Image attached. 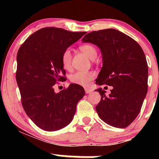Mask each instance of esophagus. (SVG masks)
<instances>
[{"instance_id":"esophagus-1","label":"esophagus","mask_w":159,"mask_h":159,"mask_svg":"<svg viewBox=\"0 0 159 159\" xmlns=\"http://www.w3.org/2000/svg\"><path fill=\"white\" fill-rule=\"evenodd\" d=\"M84 90H85V93H87V94L90 93L92 92V90H91V89H89V88H85Z\"/></svg>"}]
</instances>
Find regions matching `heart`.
Instances as JSON below:
<instances>
[{
	"mask_svg": "<svg viewBox=\"0 0 159 159\" xmlns=\"http://www.w3.org/2000/svg\"><path fill=\"white\" fill-rule=\"evenodd\" d=\"M79 50L91 60H94L97 55L96 47L91 44L81 45L79 47ZM61 63L63 69L66 70L70 71L72 69V54L69 49L65 50L62 54ZM95 75L96 74L93 71H78L71 75L69 79L72 83L86 87L90 84Z\"/></svg>",
	"mask_w": 159,
	"mask_h": 159,
	"instance_id": "b5f03b06",
	"label": "heart"
}]
</instances>
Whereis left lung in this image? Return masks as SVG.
Listing matches in <instances>:
<instances>
[{
  "label": "left lung",
  "instance_id": "1",
  "mask_svg": "<svg viewBox=\"0 0 159 159\" xmlns=\"http://www.w3.org/2000/svg\"><path fill=\"white\" fill-rule=\"evenodd\" d=\"M82 42L101 50L103 66L96 83L113 86L107 97L105 90H97L102 96L96 107L98 116L111 126H129L139 114L148 89L143 49L130 36L112 28L89 33Z\"/></svg>",
  "mask_w": 159,
  "mask_h": 159
}]
</instances>
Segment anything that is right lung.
I'll return each mask as SVG.
<instances>
[{
  "mask_svg": "<svg viewBox=\"0 0 159 159\" xmlns=\"http://www.w3.org/2000/svg\"><path fill=\"white\" fill-rule=\"evenodd\" d=\"M85 34L44 27L29 36L18 51L16 76L21 105L43 130L54 132L69 125L77 103L85 95L84 87L75 84L54 92V84L66 78L62 54Z\"/></svg>",
  "mask_w": 159,
  "mask_h": 159,
  "instance_id": "add662e5",
  "label": "right lung"
}]
</instances>
